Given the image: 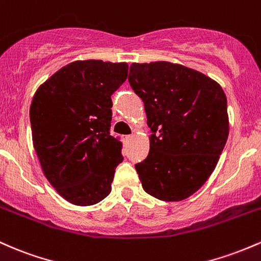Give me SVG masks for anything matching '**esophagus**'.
Wrapping results in <instances>:
<instances>
[{
  "mask_svg": "<svg viewBox=\"0 0 261 261\" xmlns=\"http://www.w3.org/2000/svg\"><path fill=\"white\" fill-rule=\"evenodd\" d=\"M132 139H133V136H125L124 137V142L125 143H129Z\"/></svg>",
  "mask_w": 261,
  "mask_h": 261,
  "instance_id": "obj_1",
  "label": "esophagus"
}]
</instances>
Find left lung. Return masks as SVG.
<instances>
[{
	"instance_id": "1",
	"label": "left lung",
	"mask_w": 261,
	"mask_h": 261,
	"mask_svg": "<svg viewBox=\"0 0 261 261\" xmlns=\"http://www.w3.org/2000/svg\"><path fill=\"white\" fill-rule=\"evenodd\" d=\"M128 81L151 130L148 156L136 165L143 189L158 200H185L208 180L223 151L225 93L208 76L169 61L133 63Z\"/></svg>"
}]
</instances>
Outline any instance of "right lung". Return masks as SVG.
Instances as JSON below:
<instances>
[{"mask_svg": "<svg viewBox=\"0 0 261 261\" xmlns=\"http://www.w3.org/2000/svg\"><path fill=\"white\" fill-rule=\"evenodd\" d=\"M127 76V63L76 60L34 93V150L50 185L70 203L92 206L112 190L123 156L122 143L110 134L111 96Z\"/></svg>", "mask_w": 261, "mask_h": 261, "instance_id": "right-lung-1", "label": "right lung"}]
</instances>
